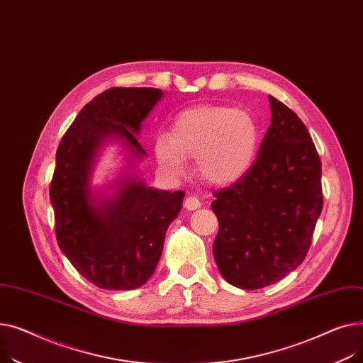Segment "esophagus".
I'll list each match as a JSON object with an SVG mask.
<instances>
[{
    "mask_svg": "<svg viewBox=\"0 0 363 363\" xmlns=\"http://www.w3.org/2000/svg\"><path fill=\"white\" fill-rule=\"evenodd\" d=\"M202 206L201 201L196 198V196H189L186 201H184V208L189 209V211H195V209H199Z\"/></svg>",
    "mask_w": 363,
    "mask_h": 363,
    "instance_id": "1",
    "label": "esophagus"
}]
</instances>
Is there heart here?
Segmentation results:
<instances>
[{
	"label": "heart",
	"instance_id": "1",
	"mask_svg": "<svg viewBox=\"0 0 363 363\" xmlns=\"http://www.w3.org/2000/svg\"><path fill=\"white\" fill-rule=\"evenodd\" d=\"M258 146L259 130L249 113L205 104L179 113L169 136L155 139L154 152L168 177H182L187 158H196L201 179L211 186L225 187L250 172Z\"/></svg>",
	"mask_w": 363,
	"mask_h": 363
}]
</instances>
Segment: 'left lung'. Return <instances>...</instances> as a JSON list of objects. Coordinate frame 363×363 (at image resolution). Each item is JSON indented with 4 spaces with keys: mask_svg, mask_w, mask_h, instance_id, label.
Listing matches in <instances>:
<instances>
[{
    "mask_svg": "<svg viewBox=\"0 0 363 363\" xmlns=\"http://www.w3.org/2000/svg\"><path fill=\"white\" fill-rule=\"evenodd\" d=\"M271 124L250 172L216 191L220 223L212 245L223 279L255 290L299 267L323 211L321 160L302 120L268 96Z\"/></svg>",
    "mask_w": 363,
    "mask_h": 363,
    "instance_id": "left-lung-1",
    "label": "left lung"
}]
</instances>
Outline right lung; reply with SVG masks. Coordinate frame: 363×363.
Returning <instances> with one entry per match:
<instances>
[{
  "label": "right lung",
  "mask_w": 363,
  "mask_h": 363,
  "mask_svg": "<svg viewBox=\"0 0 363 363\" xmlns=\"http://www.w3.org/2000/svg\"><path fill=\"white\" fill-rule=\"evenodd\" d=\"M162 96L155 88L105 91L83 106L57 149L50 189L57 242L84 279L105 290H132L151 279L182 209L183 190H158L139 172L142 121ZM108 144L119 145L123 165L108 185L94 186L96 161Z\"/></svg>",
  "instance_id": "1"
}]
</instances>
